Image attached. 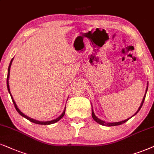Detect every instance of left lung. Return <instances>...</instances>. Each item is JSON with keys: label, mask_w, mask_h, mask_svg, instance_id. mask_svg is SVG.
<instances>
[{"label": "left lung", "mask_w": 154, "mask_h": 154, "mask_svg": "<svg viewBox=\"0 0 154 154\" xmlns=\"http://www.w3.org/2000/svg\"><path fill=\"white\" fill-rule=\"evenodd\" d=\"M147 89H148V87H147V88H146V94H145V95H144V97H143V100H142V102H141V106H140V107L139 108V109H138V111L137 112V113H136V114H137V113L139 112V111L140 109H141V108L142 105H143V102H144L145 97H146V94ZM135 114H134V115H135ZM91 115H92V118H93V119H94V120L95 121V122H97V123L100 124L101 125H103V126H118V125H121V124H122L125 123L126 122H127V121L129 120V119H130V118H129V119H126V120H124V121H122V122H115V123H106V122H104V121L100 120V119H98V118L96 116H95V114H94V111H93L92 108H91ZM134 115H133V116H134ZM132 116H131V117H132Z\"/></svg>", "instance_id": "1"}]
</instances>
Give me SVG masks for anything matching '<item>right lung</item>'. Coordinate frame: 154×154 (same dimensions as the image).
Listing matches in <instances>:
<instances>
[{"mask_svg":"<svg viewBox=\"0 0 154 154\" xmlns=\"http://www.w3.org/2000/svg\"><path fill=\"white\" fill-rule=\"evenodd\" d=\"M13 58L12 60H11V63H10L9 67H8V77H7V87H8V92L10 93V94H11V99H12V101H13V104H14L15 108V109L17 110V112H18L19 114H20L21 116H23V117H25V119H27L30 121V122H32V123H35V124H42V125H49V124H54V123H55V122H58V121H59L60 119H61L63 117V116L65 115V109L64 110V112H63V114H62L61 115H60V116H59V117L56 119H54V120H52V121H49V122H40V121H37V120L32 119H31V118H30V117H28V116H27L26 115H25V114H23V112H21L20 111V109H19L17 108V105H16V104H15V102L14 100H13V98L12 95H11V91H10V88H9V84H8V77H9V75H10V68H11V64H12V61H13Z\"/></svg>","mask_w":154,"mask_h":154,"instance_id":"right-lung-1","label":"right lung"}]
</instances>
